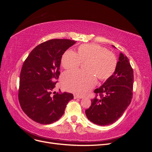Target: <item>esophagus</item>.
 <instances>
[{
  "label": "esophagus",
  "instance_id": "34e87169",
  "mask_svg": "<svg viewBox=\"0 0 152 152\" xmlns=\"http://www.w3.org/2000/svg\"><path fill=\"white\" fill-rule=\"evenodd\" d=\"M82 98V96H78V95H74V99H81Z\"/></svg>",
  "mask_w": 152,
  "mask_h": 152
}]
</instances>
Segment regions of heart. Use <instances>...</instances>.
Listing matches in <instances>:
<instances>
[{
    "label": "heart",
    "mask_w": 152,
    "mask_h": 152,
    "mask_svg": "<svg viewBox=\"0 0 152 152\" xmlns=\"http://www.w3.org/2000/svg\"><path fill=\"white\" fill-rule=\"evenodd\" d=\"M61 65L67 70H74L84 63L85 72H69L62 77L64 89L79 95H84L96 85V78L106 80L116 70L115 55L107 49L95 44H82L77 53L67 50L61 57Z\"/></svg>",
    "instance_id": "b5f03b06"
}]
</instances>
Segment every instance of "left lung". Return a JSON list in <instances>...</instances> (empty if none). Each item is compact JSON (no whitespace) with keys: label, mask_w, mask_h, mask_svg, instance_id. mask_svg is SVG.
<instances>
[{"label":"left lung","mask_w":152,"mask_h":152,"mask_svg":"<svg viewBox=\"0 0 152 152\" xmlns=\"http://www.w3.org/2000/svg\"><path fill=\"white\" fill-rule=\"evenodd\" d=\"M133 82L134 74L129 60L121 53L113 75L94 91L96 97L86 110L87 118L99 126H108L117 121L131 102Z\"/></svg>","instance_id":"obj_1"}]
</instances>
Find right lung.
Segmentation results:
<instances>
[{"label":"right lung","instance_id":"right-lung-1","mask_svg":"<svg viewBox=\"0 0 152 152\" xmlns=\"http://www.w3.org/2000/svg\"><path fill=\"white\" fill-rule=\"evenodd\" d=\"M75 42L69 39L45 41L32 50L23 64L18 99L23 111L34 121L41 124L57 121L73 98L71 93L52 92L60 75L62 55Z\"/></svg>","mask_w":152,"mask_h":152}]
</instances>
